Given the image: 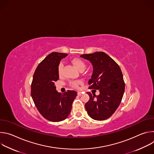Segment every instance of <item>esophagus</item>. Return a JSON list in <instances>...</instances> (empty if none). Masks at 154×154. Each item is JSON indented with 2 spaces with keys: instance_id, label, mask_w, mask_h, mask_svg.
<instances>
[{
  "instance_id": "1",
  "label": "esophagus",
  "mask_w": 154,
  "mask_h": 154,
  "mask_svg": "<svg viewBox=\"0 0 154 154\" xmlns=\"http://www.w3.org/2000/svg\"><path fill=\"white\" fill-rule=\"evenodd\" d=\"M77 94H78L79 96H81V95H82V93L80 92V91H78V92H77Z\"/></svg>"
}]
</instances>
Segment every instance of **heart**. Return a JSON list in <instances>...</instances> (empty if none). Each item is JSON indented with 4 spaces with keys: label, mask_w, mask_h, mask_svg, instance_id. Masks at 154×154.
Wrapping results in <instances>:
<instances>
[{
    "label": "heart",
    "mask_w": 154,
    "mask_h": 154,
    "mask_svg": "<svg viewBox=\"0 0 154 154\" xmlns=\"http://www.w3.org/2000/svg\"><path fill=\"white\" fill-rule=\"evenodd\" d=\"M71 62L72 63V64L75 66L79 70V71H82L84 70L86 65L85 62L78 58H72L71 60ZM63 63H60V64H58V74L60 75L62 73V71H63ZM80 83V81H72L71 82V85L74 87V88H78L79 87V84Z\"/></svg>",
    "instance_id": "1"
}]
</instances>
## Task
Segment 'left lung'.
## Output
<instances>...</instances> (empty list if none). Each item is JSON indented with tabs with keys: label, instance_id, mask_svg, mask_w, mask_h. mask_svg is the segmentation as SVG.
<instances>
[{
	"label": "left lung",
	"instance_id": "1",
	"mask_svg": "<svg viewBox=\"0 0 154 154\" xmlns=\"http://www.w3.org/2000/svg\"><path fill=\"white\" fill-rule=\"evenodd\" d=\"M80 57L89 60L93 67L91 79L88 81L89 88L100 92L98 96L87 92L90 99L85 105V109L92 119L105 120L115 112L122 100L125 90L122 71L119 65L103 52Z\"/></svg>",
	"mask_w": 154,
	"mask_h": 154
}]
</instances>
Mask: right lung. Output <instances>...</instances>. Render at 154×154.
<instances>
[{"instance_id":"obj_1","label":"right lung","mask_w":154,"mask_h":154,"mask_svg":"<svg viewBox=\"0 0 154 154\" xmlns=\"http://www.w3.org/2000/svg\"><path fill=\"white\" fill-rule=\"evenodd\" d=\"M67 54L52 52L37 66L31 85V96L40 114L48 121L59 122L69 115L77 92L68 90L63 94L56 91L55 82L59 79L60 60Z\"/></svg>"}]
</instances>
